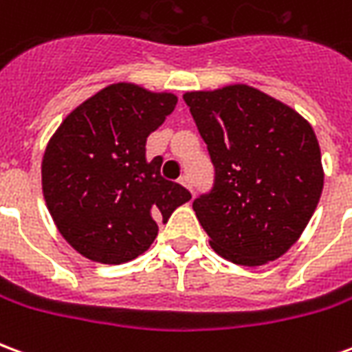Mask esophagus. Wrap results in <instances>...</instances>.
I'll use <instances>...</instances> for the list:
<instances>
[{
    "mask_svg": "<svg viewBox=\"0 0 352 352\" xmlns=\"http://www.w3.org/2000/svg\"><path fill=\"white\" fill-rule=\"evenodd\" d=\"M179 183L183 184L184 188H188L190 192H194L192 190V184H190V179H188V177H181V179H179Z\"/></svg>",
    "mask_w": 352,
    "mask_h": 352,
    "instance_id": "esophagus-1",
    "label": "esophagus"
}]
</instances>
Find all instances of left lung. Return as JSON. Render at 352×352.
<instances>
[{
	"instance_id": "1",
	"label": "left lung",
	"mask_w": 352,
	"mask_h": 352,
	"mask_svg": "<svg viewBox=\"0 0 352 352\" xmlns=\"http://www.w3.org/2000/svg\"><path fill=\"white\" fill-rule=\"evenodd\" d=\"M214 166L194 211L213 251L264 265L300 239L324 184L320 146L296 109L249 85L184 92Z\"/></svg>"
}]
</instances>
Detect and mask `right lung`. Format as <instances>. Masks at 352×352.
Segmentation results:
<instances>
[{"label":"right lung","mask_w":352,"mask_h":352,"mask_svg":"<svg viewBox=\"0 0 352 352\" xmlns=\"http://www.w3.org/2000/svg\"><path fill=\"white\" fill-rule=\"evenodd\" d=\"M173 92L135 82L101 88L65 116L41 162L45 204L58 232L85 258L124 264L138 258L192 198L146 160V138L175 109Z\"/></svg>","instance_id":"obj_1"}]
</instances>
